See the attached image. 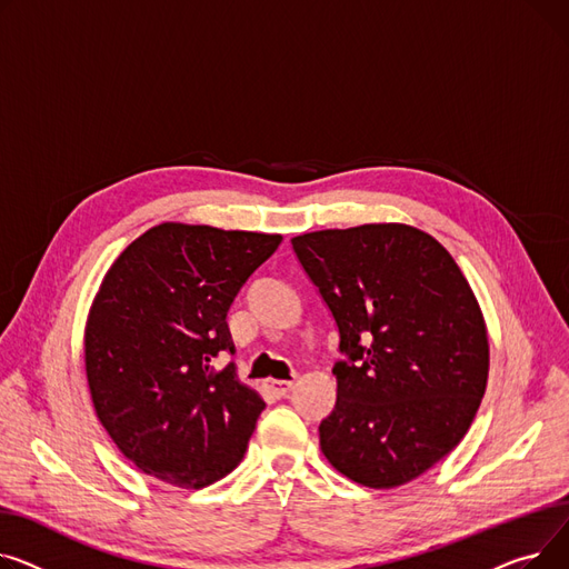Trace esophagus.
Wrapping results in <instances>:
<instances>
[{"instance_id":"esophagus-1","label":"esophagus","mask_w":569,"mask_h":569,"mask_svg":"<svg viewBox=\"0 0 569 569\" xmlns=\"http://www.w3.org/2000/svg\"><path fill=\"white\" fill-rule=\"evenodd\" d=\"M263 388L269 390L273 397H284L291 388H293V381H282V379H266L263 381Z\"/></svg>"}]
</instances>
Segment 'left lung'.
Listing matches in <instances>:
<instances>
[{
	"mask_svg": "<svg viewBox=\"0 0 569 569\" xmlns=\"http://www.w3.org/2000/svg\"><path fill=\"white\" fill-rule=\"evenodd\" d=\"M291 246L349 358L332 367L323 457L370 489L416 480L466 437L487 388L489 336L469 280L405 222L308 231Z\"/></svg>",
	"mask_w": 569,
	"mask_h": 569,
	"instance_id": "8db88e82",
	"label": "left lung"
}]
</instances>
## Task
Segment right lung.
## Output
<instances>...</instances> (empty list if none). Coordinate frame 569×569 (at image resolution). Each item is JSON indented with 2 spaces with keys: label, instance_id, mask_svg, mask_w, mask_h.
<instances>
[{
  "label": "right lung",
  "instance_id": "obj_1",
  "mask_svg": "<svg viewBox=\"0 0 569 569\" xmlns=\"http://www.w3.org/2000/svg\"><path fill=\"white\" fill-rule=\"evenodd\" d=\"M282 237L160 222L100 282L84 323L96 418L119 452L156 480L202 489L241 463L263 399L241 383L227 310Z\"/></svg>",
  "mask_w": 569,
  "mask_h": 569
}]
</instances>
